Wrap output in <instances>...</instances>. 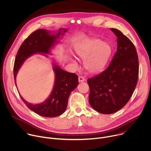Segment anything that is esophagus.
Listing matches in <instances>:
<instances>
[{
  "label": "esophagus",
  "instance_id": "obj_1",
  "mask_svg": "<svg viewBox=\"0 0 151 151\" xmlns=\"http://www.w3.org/2000/svg\"><path fill=\"white\" fill-rule=\"evenodd\" d=\"M85 80H85V78H84L83 77H82V76L78 77V82H79V83L83 82V81H84Z\"/></svg>",
  "mask_w": 151,
  "mask_h": 151
}]
</instances>
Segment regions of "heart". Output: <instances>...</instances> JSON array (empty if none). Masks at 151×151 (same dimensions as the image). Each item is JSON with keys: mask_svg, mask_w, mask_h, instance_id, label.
I'll return each instance as SVG.
<instances>
[{"mask_svg": "<svg viewBox=\"0 0 151 151\" xmlns=\"http://www.w3.org/2000/svg\"><path fill=\"white\" fill-rule=\"evenodd\" d=\"M74 52L79 59L84 60V67L88 73L98 74L106 68L112 54V47L108 43L91 39L76 45ZM71 61L75 64L73 59Z\"/></svg>", "mask_w": 151, "mask_h": 151, "instance_id": "obj_1", "label": "heart"}]
</instances>
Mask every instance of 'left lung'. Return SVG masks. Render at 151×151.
<instances>
[{"label":"left lung","mask_w":151,"mask_h":151,"mask_svg":"<svg viewBox=\"0 0 151 151\" xmlns=\"http://www.w3.org/2000/svg\"><path fill=\"white\" fill-rule=\"evenodd\" d=\"M117 37V50L109 67L89 78L88 101L97 112L111 114L128 102L136 88L139 74L136 49L130 40L116 28H110Z\"/></svg>","instance_id":"left-lung-1"}]
</instances>
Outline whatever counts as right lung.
<instances>
[{
  "label": "right lung",
  "instance_id": "right-lung-1",
  "mask_svg": "<svg viewBox=\"0 0 151 151\" xmlns=\"http://www.w3.org/2000/svg\"><path fill=\"white\" fill-rule=\"evenodd\" d=\"M68 31L67 28H59L56 32L45 29L36 30L27 37L18 50L14 67L15 85L18 72L25 60L35 54L48 57L51 49L60 42V38ZM55 73V83L49 97L42 103L33 104L26 101L19 96L27 106L35 113L44 117H56L62 115L66 110L69 96L78 84V76L67 72L52 63Z\"/></svg>",
  "mask_w": 151,
  "mask_h": 151
}]
</instances>
